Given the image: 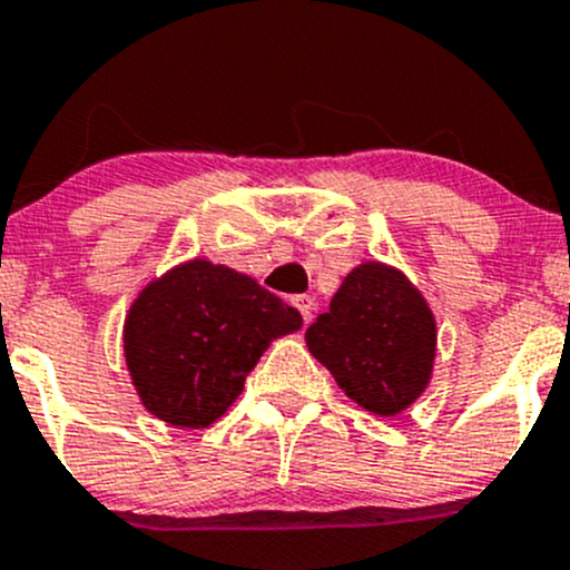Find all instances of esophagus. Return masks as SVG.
Returning <instances> with one entry per match:
<instances>
[{
  "label": "esophagus",
  "mask_w": 570,
  "mask_h": 570,
  "mask_svg": "<svg viewBox=\"0 0 570 570\" xmlns=\"http://www.w3.org/2000/svg\"><path fill=\"white\" fill-rule=\"evenodd\" d=\"M293 304H296V309L302 313L304 324H309V321H313V313H315V298L307 296V293H302V296H293Z\"/></svg>",
  "instance_id": "esophagus-1"
}]
</instances>
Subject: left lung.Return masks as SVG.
Listing matches in <instances>:
<instances>
[{
  "label": "left lung",
  "instance_id": "8db88e82",
  "mask_svg": "<svg viewBox=\"0 0 570 570\" xmlns=\"http://www.w3.org/2000/svg\"><path fill=\"white\" fill-rule=\"evenodd\" d=\"M340 390L379 416H395L425 392L436 360V321L406 274L367 261L343 279L328 313L304 334Z\"/></svg>",
  "mask_w": 570,
  "mask_h": 570
}]
</instances>
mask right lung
<instances>
[{"mask_svg":"<svg viewBox=\"0 0 570 570\" xmlns=\"http://www.w3.org/2000/svg\"><path fill=\"white\" fill-rule=\"evenodd\" d=\"M302 315L252 277L189 261L154 279L122 326L126 365L142 406L178 428H208L233 406L272 340Z\"/></svg>","mask_w":570,"mask_h":570,"instance_id":"1","label":"right lung"}]
</instances>
